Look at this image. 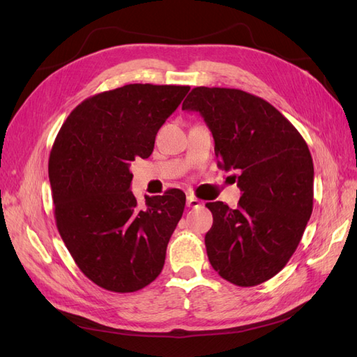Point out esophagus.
Masks as SVG:
<instances>
[{
    "label": "esophagus",
    "instance_id": "obj_1",
    "mask_svg": "<svg viewBox=\"0 0 357 357\" xmlns=\"http://www.w3.org/2000/svg\"><path fill=\"white\" fill-rule=\"evenodd\" d=\"M186 204H188V207H198V205H201V201L197 199L193 195H188Z\"/></svg>",
    "mask_w": 357,
    "mask_h": 357
}]
</instances>
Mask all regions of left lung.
<instances>
[{"label":"left lung","instance_id":"8db88e82","mask_svg":"<svg viewBox=\"0 0 357 357\" xmlns=\"http://www.w3.org/2000/svg\"><path fill=\"white\" fill-rule=\"evenodd\" d=\"M181 110L199 113L214 139L218 167L235 171L241 198L208 202L205 247L214 271L256 286L282 271L312 211L314 167L304 138L265 100L240 89H193Z\"/></svg>","mask_w":357,"mask_h":357}]
</instances>
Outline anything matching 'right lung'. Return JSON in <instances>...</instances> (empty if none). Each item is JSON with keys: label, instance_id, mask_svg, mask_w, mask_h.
Here are the masks:
<instances>
[{"label": "right lung", "instance_id": "obj_1", "mask_svg": "<svg viewBox=\"0 0 357 357\" xmlns=\"http://www.w3.org/2000/svg\"><path fill=\"white\" fill-rule=\"evenodd\" d=\"M189 86L126 84L84 100L52 147L49 180L58 231L82 273L112 291H135L160 274L186 195L171 189L147 197L131 190L135 158L153 152L159 128Z\"/></svg>", "mask_w": 357, "mask_h": 357}]
</instances>
